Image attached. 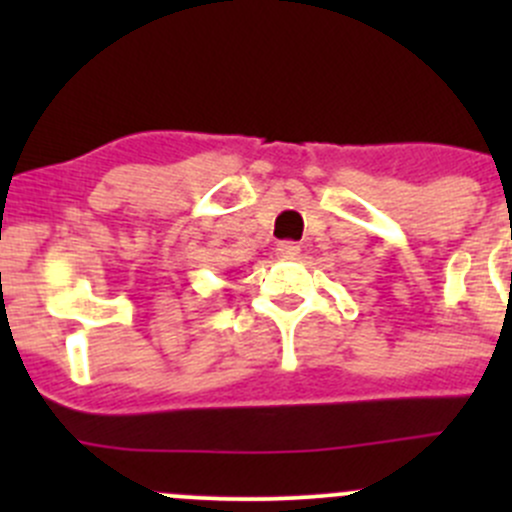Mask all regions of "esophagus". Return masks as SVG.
<instances>
[{
	"label": "esophagus",
	"instance_id": "34e87169",
	"mask_svg": "<svg viewBox=\"0 0 512 512\" xmlns=\"http://www.w3.org/2000/svg\"><path fill=\"white\" fill-rule=\"evenodd\" d=\"M277 257H280V260H297L299 245L297 242H289V240L280 242V245H277Z\"/></svg>",
	"mask_w": 512,
	"mask_h": 512
}]
</instances>
